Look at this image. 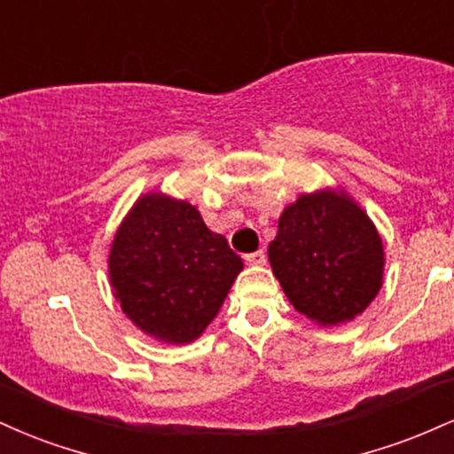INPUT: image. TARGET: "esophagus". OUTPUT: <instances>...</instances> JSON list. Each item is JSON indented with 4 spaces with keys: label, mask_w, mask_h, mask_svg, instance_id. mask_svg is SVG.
I'll use <instances>...</instances> for the list:
<instances>
[{
    "label": "esophagus",
    "mask_w": 454,
    "mask_h": 454,
    "mask_svg": "<svg viewBox=\"0 0 454 454\" xmlns=\"http://www.w3.org/2000/svg\"><path fill=\"white\" fill-rule=\"evenodd\" d=\"M245 260H247V264H256V267H260V264L267 262V254L262 252V249H258V252H252L245 256Z\"/></svg>",
    "instance_id": "34e87169"
}]
</instances>
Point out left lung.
<instances>
[{
	"label": "left lung",
	"mask_w": 454,
	"mask_h": 454,
	"mask_svg": "<svg viewBox=\"0 0 454 454\" xmlns=\"http://www.w3.org/2000/svg\"><path fill=\"white\" fill-rule=\"evenodd\" d=\"M275 278L296 311L331 326L352 320L382 286V239L343 194L301 196L269 245Z\"/></svg>",
	"instance_id": "1"
}]
</instances>
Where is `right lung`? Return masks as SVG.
Listing matches in <instances>:
<instances>
[{
	"instance_id": "add662e5",
	"label": "right lung",
	"mask_w": 454,
	"mask_h": 454,
	"mask_svg": "<svg viewBox=\"0 0 454 454\" xmlns=\"http://www.w3.org/2000/svg\"><path fill=\"white\" fill-rule=\"evenodd\" d=\"M108 269L123 314L140 331L185 343L217 316L243 260L194 207L149 194L119 228Z\"/></svg>"
}]
</instances>
